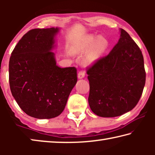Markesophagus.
Wrapping results in <instances>:
<instances>
[{
  "label": "esophagus",
  "mask_w": 155,
  "mask_h": 155,
  "mask_svg": "<svg viewBox=\"0 0 155 155\" xmlns=\"http://www.w3.org/2000/svg\"><path fill=\"white\" fill-rule=\"evenodd\" d=\"M85 73L84 70H81L80 72H78V78L81 79V78H83L85 77Z\"/></svg>",
  "instance_id": "34e87169"
}]
</instances>
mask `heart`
Segmentation results:
<instances>
[{"instance_id": "obj_1", "label": "heart", "mask_w": 155, "mask_h": 155, "mask_svg": "<svg viewBox=\"0 0 155 155\" xmlns=\"http://www.w3.org/2000/svg\"><path fill=\"white\" fill-rule=\"evenodd\" d=\"M108 42L103 37L89 35L80 41L74 48V51L78 53H87L85 60L88 64H91L101 55L105 51Z\"/></svg>"}]
</instances>
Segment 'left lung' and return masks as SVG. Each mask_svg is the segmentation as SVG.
I'll return each mask as SVG.
<instances>
[{
  "instance_id": "8db88e82",
  "label": "left lung",
  "mask_w": 155,
  "mask_h": 155,
  "mask_svg": "<svg viewBox=\"0 0 155 155\" xmlns=\"http://www.w3.org/2000/svg\"><path fill=\"white\" fill-rule=\"evenodd\" d=\"M88 102L94 114L113 117L137 105L146 83L143 54L127 31L111 51L87 68Z\"/></svg>"
}]
</instances>
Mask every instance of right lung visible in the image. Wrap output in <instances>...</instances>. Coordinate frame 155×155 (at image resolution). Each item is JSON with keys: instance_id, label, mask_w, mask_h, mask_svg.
Segmentation results:
<instances>
[{"instance_id": "right-lung-1", "label": "right lung", "mask_w": 155, "mask_h": 155, "mask_svg": "<svg viewBox=\"0 0 155 155\" xmlns=\"http://www.w3.org/2000/svg\"><path fill=\"white\" fill-rule=\"evenodd\" d=\"M58 28H34L25 34L12 52L9 81L21 109L38 119H51L64 111L77 82V68L56 65L52 52Z\"/></svg>"}]
</instances>
